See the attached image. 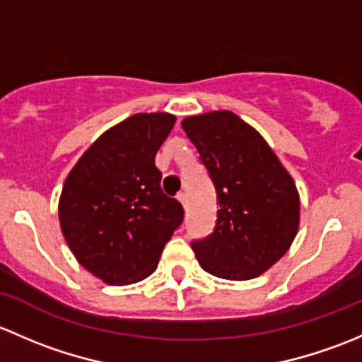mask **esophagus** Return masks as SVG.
Instances as JSON below:
<instances>
[{
	"label": "esophagus",
	"mask_w": 362,
	"mask_h": 362,
	"mask_svg": "<svg viewBox=\"0 0 362 362\" xmlns=\"http://www.w3.org/2000/svg\"><path fill=\"white\" fill-rule=\"evenodd\" d=\"M177 200H180V202H181V206L182 207H185L186 209V195H185V193H180V195H177Z\"/></svg>",
	"instance_id": "obj_1"
}]
</instances>
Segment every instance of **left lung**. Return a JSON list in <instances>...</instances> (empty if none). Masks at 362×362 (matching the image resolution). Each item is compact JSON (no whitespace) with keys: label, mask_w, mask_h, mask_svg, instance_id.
<instances>
[{"label":"left lung","mask_w":362,"mask_h":362,"mask_svg":"<svg viewBox=\"0 0 362 362\" xmlns=\"http://www.w3.org/2000/svg\"><path fill=\"white\" fill-rule=\"evenodd\" d=\"M216 188L214 232L192 244L207 274L249 281L274 267L300 228V193L270 144L228 110L182 118Z\"/></svg>","instance_id":"1"}]
</instances>
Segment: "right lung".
<instances>
[{"mask_svg":"<svg viewBox=\"0 0 362 362\" xmlns=\"http://www.w3.org/2000/svg\"><path fill=\"white\" fill-rule=\"evenodd\" d=\"M176 115L136 113L103 132L80 156L59 197V223L76 262L104 284L150 277L182 221L155 165Z\"/></svg>","mask_w":362,"mask_h":362,"instance_id":"1","label":"right lung"}]
</instances>
